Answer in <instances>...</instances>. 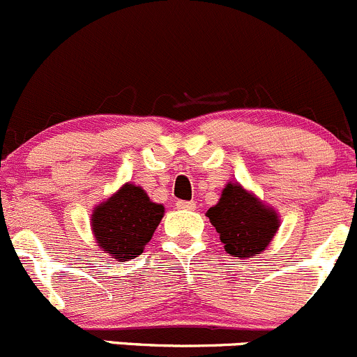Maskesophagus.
<instances>
[{
  "instance_id": "1",
  "label": "esophagus",
  "mask_w": 357,
  "mask_h": 357,
  "mask_svg": "<svg viewBox=\"0 0 357 357\" xmlns=\"http://www.w3.org/2000/svg\"><path fill=\"white\" fill-rule=\"evenodd\" d=\"M178 209H185V211H192V209H196V203L194 201H177L175 203Z\"/></svg>"
}]
</instances>
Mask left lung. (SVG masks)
<instances>
[{"mask_svg":"<svg viewBox=\"0 0 357 357\" xmlns=\"http://www.w3.org/2000/svg\"><path fill=\"white\" fill-rule=\"evenodd\" d=\"M208 218L234 258L261 255L280 227L277 211L261 203L241 183H227L222 197L208 209Z\"/></svg>","mask_w":357,"mask_h":357,"instance_id":"obj_1","label":"left lung"}]
</instances>
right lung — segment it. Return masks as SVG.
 <instances>
[{
  "mask_svg": "<svg viewBox=\"0 0 357 357\" xmlns=\"http://www.w3.org/2000/svg\"><path fill=\"white\" fill-rule=\"evenodd\" d=\"M163 213V206L153 203L139 185L127 182L94 208L91 227L101 251L116 261H128L144 251Z\"/></svg>",
  "mask_w": 357,
  "mask_h": 357,
  "instance_id": "1",
  "label": "right lung"
}]
</instances>
